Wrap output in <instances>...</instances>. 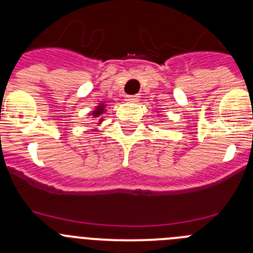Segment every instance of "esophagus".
I'll return each instance as SVG.
<instances>
[{
	"label": "esophagus",
	"instance_id": "1",
	"mask_svg": "<svg viewBox=\"0 0 253 253\" xmlns=\"http://www.w3.org/2000/svg\"><path fill=\"white\" fill-rule=\"evenodd\" d=\"M139 98H140L139 95H128L125 100L129 101V103H136V101L139 100Z\"/></svg>",
	"mask_w": 253,
	"mask_h": 253
}]
</instances>
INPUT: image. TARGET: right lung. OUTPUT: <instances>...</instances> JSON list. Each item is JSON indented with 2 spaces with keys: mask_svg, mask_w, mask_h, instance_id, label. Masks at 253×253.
I'll use <instances>...</instances> for the list:
<instances>
[{
  "mask_svg": "<svg viewBox=\"0 0 253 253\" xmlns=\"http://www.w3.org/2000/svg\"><path fill=\"white\" fill-rule=\"evenodd\" d=\"M104 111H105V105H104V104H100V105L96 106L95 110H92L91 113H90V115H91L92 118H100ZM99 122H103V120L99 119Z\"/></svg>",
  "mask_w": 253,
  "mask_h": 253,
  "instance_id": "obj_1",
  "label": "right lung"
}]
</instances>
